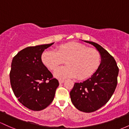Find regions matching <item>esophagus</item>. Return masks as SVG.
Listing matches in <instances>:
<instances>
[{
    "instance_id": "34e87169",
    "label": "esophagus",
    "mask_w": 129,
    "mask_h": 129,
    "mask_svg": "<svg viewBox=\"0 0 129 129\" xmlns=\"http://www.w3.org/2000/svg\"><path fill=\"white\" fill-rule=\"evenodd\" d=\"M59 83H60V84H62V83H63V82H64V80H59Z\"/></svg>"
}]
</instances>
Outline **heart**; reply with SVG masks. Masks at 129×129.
Segmentation results:
<instances>
[{
	"label": "heart",
	"instance_id": "b5f03b06",
	"mask_svg": "<svg viewBox=\"0 0 129 129\" xmlns=\"http://www.w3.org/2000/svg\"><path fill=\"white\" fill-rule=\"evenodd\" d=\"M65 60L66 66L59 67L54 72L57 78H76L83 80L88 78L98 69L100 55L96 49L78 42H71L48 49L42 55L43 63L50 70H54Z\"/></svg>",
	"mask_w": 129,
	"mask_h": 129
}]
</instances>
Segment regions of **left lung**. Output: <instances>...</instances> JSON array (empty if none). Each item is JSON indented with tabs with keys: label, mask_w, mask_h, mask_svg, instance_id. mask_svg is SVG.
Returning <instances> with one entry per match:
<instances>
[{
	"label": "left lung",
	"mask_w": 129,
	"mask_h": 129,
	"mask_svg": "<svg viewBox=\"0 0 129 129\" xmlns=\"http://www.w3.org/2000/svg\"><path fill=\"white\" fill-rule=\"evenodd\" d=\"M93 45L101 58L100 66L91 77L82 83H75L70 95L73 105L81 111L91 113L105 105L111 97L117 83L119 69L110 54L99 44Z\"/></svg>",
	"instance_id": "8db88e82"
}]
</instances>
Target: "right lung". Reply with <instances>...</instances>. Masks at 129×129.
Masks as SVG:
<instances>
[{
  "label": "right lung",
  "mask_w": 129,
  "mask_h": 129,
  "mask_svg": "<svg viewBox=\"0 0 129 129\" xmlns=\"http://www.w3.org/2000/svg\"><path fill=\"white\" fill-rule=\"evenodd\" d=\"M50 44L29 46L13 57L10 73V84L18 101L33 111L51 104L59 81L42 61V54Z\"/></svg>",
  "instance_id": "right-lung-1"
}]
</instances>
